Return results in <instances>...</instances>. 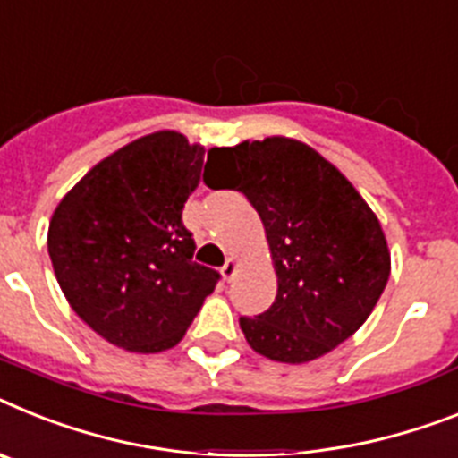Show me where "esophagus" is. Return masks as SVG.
Returning a JSON list of instances; mask_svg holds the SVG:
<instances>
[{
  "mask_svg": "<svg viewBox=\"0 0 458 458\" xmlns=\"http://www.w3.org/2000/svg\"><path fill=\"white\" fill-rule=\"evenodd\" d=\"M235 272H237V260L235 259L225 260V265H223V267H221L223 279H225V282H230V279L235 276Z\"/></svg>",
  "mask_w": 458,
  "mask_h": 458,
  "instance_id": "1",
  "label": "esophagus"
}]
</instances>
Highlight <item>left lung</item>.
I'll return each instance as SVG.
<instances>
[{"label":"left lung","mask_w":458,"mask_h":458,"mask_svg":"<svg viewBox=\"0 0 458 458\" xmlns=\"http://www.w3.org/2000/svg\"><path fill=\"white\" fill-rule=\"evenodd\" d=\"M209 157L207 186L244 193L270 244L275 302L240 318L253 352L307 363L352 337L391 272L386 237L366 199L312 146L288 137L221 146Z\"/></svg>","instance_id":"obj_1"}]
</instances>
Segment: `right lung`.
I'll return each instance as SVG.
<instances>
[{"instance_id": "right-lung-1", "label": "right lung", "mask_w": 458, "mask_h": 458, "mask_svg": "<svg viewBox=\"0 0 458 458\" xmlns=\"http://www.w3.org/2000/svg\"><path fill=\"white\" fill-rule=\"evenodd\" d=\"M205 146L160 130L111 153L55 207L48 256L64 298L98 335L156 353L186 335L218 272L193 260L182 211Z\"/></svg>"}]
</instances>
